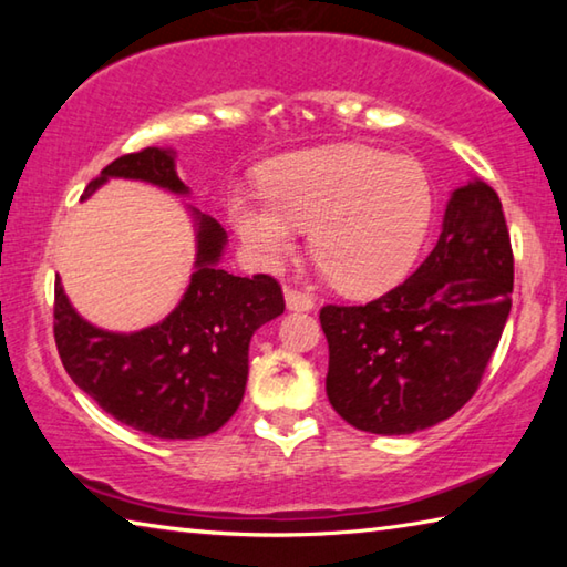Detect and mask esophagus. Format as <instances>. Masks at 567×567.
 Here are the masks:
<instances>
[{
    "mask_svg": "<svg viewBox=\"0 0 567 567\" xmlns=\"http://www.w3.org/2000/svg\"><path fill=\"white\" fill-rule=\"evenodd\" d=\"M285 305H287V310H292V312H310L315 307V300L310 295H302L297 290H285Z\"/></svg>",
    "mask_w": 567,
    "mask_h": 567,
    "instance_id": "1",
    "label": "esophagus"
}]
</instances>
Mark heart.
Returning <instances> with one entry per match:
<instances>
[{"mask_svg": "<svg viewBox=\"0 0 567 567\" xmlns=\"http://www.w3.org/2000/svg\"><path fill=\"white\" fill-rule=\"evenodd\" d=\"M265 192H235L227 215L255 262L277 270L310 229V247L334 285L372 295L415 262L433 219L425 172L364 145H332L277 159Z\"/></svg>", "mask_w": 567, "mask_h": 567, "instance_id": "b5f03b06", "label": "heart"}]
</instances>
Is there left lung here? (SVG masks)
<instances>
[{
  "label": "left lung",
  "mask_w": 567,
  "mask_h": 567,
  "mask_svg": "<svg viewBox=\"0 0 567 567\" xmlns=\"http://www.w3.org/2000/svg\"><path fill=\"white\" fill-rule=\"evenodd\" d=\"M511 307L501 197L470 177L450 192L433 252L405 282L368 305L322 307L330 405L375 435L437 425L473 398Z\"/></svg>",
  "instance_id": "1"
}]
</instances>
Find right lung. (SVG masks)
Listing matches in <instances>:
<instances>
[{
	"mask_svg": "<svg viewBox=\"0 0 567 567\" xmlns=\"http://www.w3.org/2000/svg\"><path fill=\"white\" fill-rule=\"evenodd\" d=\"M110 179H137L177 197L189 187L177 175V152L147 147L114 159L84 189L82 203ZM195 229L189 285L165 320L134 332L84 320L54 285V340L64 370L114 420L162 440L217 433L245 398L249 340L285 312L272 277H235L219 267L227 233L187 205Z\"/></svg>",
	"mask_w": 567,
	"mask_h": 567,
	"instance_id": "add662e5",
	"label": "right lung"
}]
</instances>
